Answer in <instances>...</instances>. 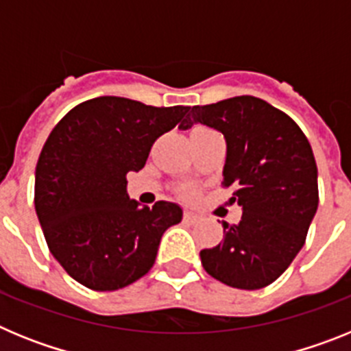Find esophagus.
<instances>
[{"mask_svg":"<svg viewBox=\"0 0 351 351\" xmlns=\"http://www.w3.org/2000/svg\"><path fill=\"white\" fill-rule=\"evenodd\" d=\"M184 221L188 225H195L198 221V216L195 213H191V210H184Z\"/></svg>","mask_w":351,"mask_h":351,"instance_id":"obj_1","label":"esophagus"}]
</instances>
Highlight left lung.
<instances>
[{"mask_svg": "<svg viewBox=\"0 0 351 351\" xmlns=\"http://www.w3.org/2000/svg\"><path fill=\"white\" fill-rule=\"evenodd\" d=\"M206 125L223 133L225 188L243 207L225 239L200 251L207 274L228 287L258 290L276 281L302 250L318 209V169L302 130L255 96L195 105L181 130Z\"/></svg>", "mask_w": 351, "mask_h": 351, "instance_id": "obj_1", "label": "left lung"}]
</instances>
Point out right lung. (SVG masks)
<instances>
[{
	"label": "right lung",
	"instance_id": "add662e5",
	"mask_svg": "<svg viewBox=\"0 0 351 351\" xmlns=\"http://www.w3.org/2000/svg\"><path fill=\"white\" fill-rule=\"evenodd\" d=\"M190 107H151L100 96L54 126L35 170V209L52 256L75 281L112 291L153 267L161 235L182 219L178 204L141 206L126 191L160 135Z\"/></svg>",
	"mask_w": 351,
	"mask_h": 351
}]
</instances>
